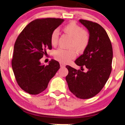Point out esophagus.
<instances>
[{"label":"esophagus","mask_w":125,"mask_h":125,"mask_svg":"<svg viewBox=\"0 0 125 125\" xmlns=\"http://www.w3.org/2000/svg\"><path fill=\"white\" fill-rule=\"evenodd\" d=\"M60 67H65V64H62V63H61V62H60Z\"/></svg>","instance_id":"34e87169"}]
</instances>
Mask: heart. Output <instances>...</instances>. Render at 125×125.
I'll list each match as a JSON object with an SVG mask.
<instances>
[{"label":"heart","instance_id":"obj_1","mask_svg":"<svg viewBox=\"0 0 125 125\" xmlns=\"http://www.w3.org/2000/svg\"><path fill=\"white\" fill-rule=\"evenodd\" d=\"M63 30L71 38L70 49L66 50L59 48L54 52L55 59L61 62H68L76 56V52H83L89 46L90 42V35L86 30L74 21L69 22L63 28ZM59 40V31L55 29L50 36V42L52 46H56Z\"/></svg>","mask_w":125,"mask_h":125}]
</instances>
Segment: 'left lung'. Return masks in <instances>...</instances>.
I'll use <instances>...</instances> for the list:
<instances>
[{
  "label": "left lung",
  "instance_id": "obj_1",
  "mask_svg": "<svg viewBox=\"0 0 125 125\" xmlns=\"http://www.w3.org/2000/svg\"><path fill=\"white\" fill-rule=\"evenodd\" d=\"M79 21L89 30L90 42L83 54L75 61L82 71L66 65L69 73L66 80L73 95L87 99L99 93L109 79L113 52L109 36L101 25L86 20L80 19ZM83 67L88 69L87 72L82 71Z\"/></svg>",
  "mask_w": 125,
  "mask_h": 125
}]
</instances>
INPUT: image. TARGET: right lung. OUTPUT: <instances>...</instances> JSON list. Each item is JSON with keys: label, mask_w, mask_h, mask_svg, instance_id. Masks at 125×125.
<instances>
[{"label": "right lung", "mask_w": 125, "mask_h": 125, "mask_svg": "<svg viewBox=\"0 0 125 125\" xmlns=\"http://www.w3.org/2000/svg\"><path fill=\"white\" fill-rule=\"evenodd\" d=\"M60 18H40L26 25L15 41L11 66L18 84L31 95L44 91L60 69L58 61L52 59L48 65L40 59L51 50L52 32L62 24Z\"/></svg>", "instance_id": "1"}]
</instances>
